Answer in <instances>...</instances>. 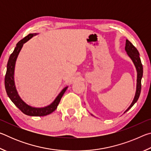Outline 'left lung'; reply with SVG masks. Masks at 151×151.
Wrapping results in <instances>:
<instances>
[{
    "label": "left lung",
    "instance_id": "left-lung-1",
    "mask_svg": "<svg viewBox=\"0 0 151 151\" xmlns=\"http://www.w3.org/2000/svg\"><path fill=\"white\" fill-rule=\"evenodd\" d=\"M125 50L127 51V55H129V57L131 58V60H132V62H133L137 71V83L136 93H135L134 100L131 103V106H130L129 108L127 109V111L124 112H126L134 105L135 103H137V101L139 98L140 91H141V79H142V74H143V68H142V65L141 63V60H140V58L139 57V51H138V50L135 48L134 46L132 45L129 40H126ZM92 115H93V114H92Z\"/></svg>",
    "mask_w": 151,
    "mask_h": 151
}]
</instances>
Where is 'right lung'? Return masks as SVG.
I'll return each mask as SVG.
<instances>
[{
    "label": "right lung",
    "mask_w": 151,
    "mask_h": 151,
    "mask_svg": "<svg viewBox=\"0 0 151 151\" xmlns=\"http://www.w3.org/2000/svg\"><path fill=\"white\" fill-rule=\"evenodd\" d=\"M37 34H29L27 37H25L24 39L20 40V41L17 43L16 47L14 48V50L12 52L9 57V59L7 63V68L6 73L5 75L4 78V85L5 89H6L7 95L9 96L10 99L12 101L15 105L19 108L24 114H27L29 116H46L48 115L50 113H52L53 111H55L57 108V106L59 104V102L62 98L64 93H65L68 86H66L64 88L62 91L60 92L59 94L57 96L55 100L51 103L50 105L47 106L43 107V108H35V107H32L28 105L24 102L20 98V96L17 91L16 87L14 85V66L15 63H16L17 58L18 57L19 52L22 46L25 42H27L29 39H31L33 36Z\"/></svg>",
    "instance_id": "obj_1"
}]
</instances>
